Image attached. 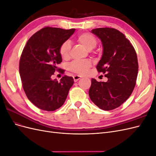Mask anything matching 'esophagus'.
<instances>
[{"label":"esophagus","mask_w":156,"mask_h":156,"mask_svg":"<svg viewBox=\"0 0 156 156\" xmlns=\"http://www.w3.org/2000/svg\"><path fill=\"white\" fill-rule=\"evenodd\" d=\"M81 78V77H80V76H79V75H75V76H73V80H74L75 82H77Z\"/></svg>","instance_id":"1"}]
</instances>
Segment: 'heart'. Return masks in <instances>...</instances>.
Segmentation results:
<instances>
[{
    "label": "heart",
    "instance_id": "obj_1",
    "mask_svg": "<svg viewBox=\"0 0 156 156\" xmlns=\"http://www.w3.org/2000/svg\"><path fill=\"white\" fill-rule=\"evenodd\" d=\"M77 40L84 48L90 51L96 48L97 40L94 35L88 32L81 33L77 36ZM71 45L69 41H65L60 47V56L64 59L69 57ZM91 62L89 61H73L69 64L68 69L71 72L79 75L85 74L88 69L91 67Z\"/></svg>",
    "mask_w": 156,
    "mask_h": 156
}]
</instances>
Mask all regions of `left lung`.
Segmentation results:
<instances>
[{
    "instance_id": "obj_1",
    "label": "left lung",
    "mask_w": 156,
    "mask_h": 156,
    "mask_svg": "<svg viewBox=\"0 0 156 156\" xmlns=\"http://www.w3.org/2000/svg\"><path fill=\"white\" fill-rule=\"evenodd\" d=\"M101 41L103 55L96 68L105 73L107 82L92 79L89 96L101 109L110 111L120 107L133 92L138 74V60L133 46L124 34L112 28L91 31Z\"/></svg>"
}]
</instances>
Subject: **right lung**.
Returning a JSON list of instances; mask_svg holds the SVG:
<instances>
[{
    "label": "right lung",
    "mask_w": 156,
    "mask_h": 156,
    "mask_svg": "<svg viewBox=\"0 0 156 156\" xmlns=\"http://www.w3.org/2000/svg\"><path fill=\"white\" fill-rule=\"evenodd\" d=\"M75 29L44 27L27 42L20 61V73L28 99L41 110L53 111L62 107L74 83L72 77L64 75L58 82L52 80L62 62L60 47Z\"/></svg>",
    "instance_id": "right-lung-1"
}]
</instances>
